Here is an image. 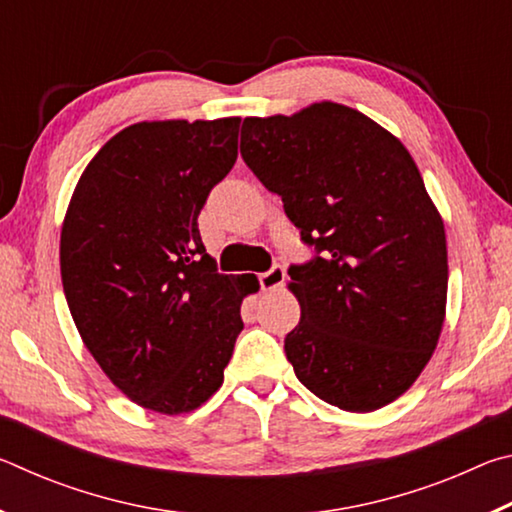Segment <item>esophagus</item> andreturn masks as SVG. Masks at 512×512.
Segmentation results:
<instances>
[{
    "label": "esophagus",
    "instance_id": "obj_1",
    "mask_svg": "<svg viewBox=\"0 0 512 512\" xmlns=\"http://www.w3.org/2000/svg\"><path fill=\"white\" fill-rule=\"evenodd\" d=\"M284 277H287V273H284L282 266H273L271 271H266L259 275V284H262L264 291H275L280 289L284 284Z\"/></svg>",
    "mask_w": 512,
    "mask_h": 512
}]
</instances>
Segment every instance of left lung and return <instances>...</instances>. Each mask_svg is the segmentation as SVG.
I'll return each instance as SVG.
<instances>
[{"mask_svg":"<svg viewBox=\"0 0 512 512\" xmlns=\"http://www.w3.org/2000/svg\"><path fill=\"white\" fill-rule=\"evenodd\" d=\"M241 158L318 257L291 266L300 323L284 350L343 411L395 402L427 366L447 311V237L406 146L336 101L246 117Z\"/></svg>","mask_w":512,"mask_h":512,"instance_id":"1","label":"left lung"}]
</instances>
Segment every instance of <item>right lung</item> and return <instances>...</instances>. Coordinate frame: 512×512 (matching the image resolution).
<instances>
[{"mask_svg": "<svg viewBox=\"0 0 512 512\" xmlns=\"http://www.w3.org/2000/svg\"><path fill=\"white\" fill-rule=\"evenodd\" d=\"M241 117L126 126L81 173L60 277L85 348L128 400L192 413L219 391L257 277L216 273L198 232L237 160Z\"/></svg>", "mask_w": 512, "mask_h": 512, "instance_id": "obj_1", "label": "right lung"}]
</instances>
